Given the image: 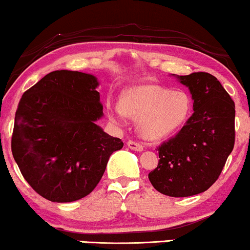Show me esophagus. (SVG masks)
<instances>
[{"instance_id": "1", "label": "esophagus", "mask_w": 250, "mask_h": 250, "mask_svg": "<svg viewBox=\"0 0 250 250\" xmlns=\"http://www.w3.org/2000/svg\"><path fill=\"white\" fill-rule=\"evenodd\" d=\"M126 145H128V147H129L130 149L136 150V152H143V149H144V147H143L142 145H140V144L132 142V140H129Z\"/></svg>"}]
</instances>
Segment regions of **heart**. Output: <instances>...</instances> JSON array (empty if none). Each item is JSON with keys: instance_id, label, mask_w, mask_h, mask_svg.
I'll return each mask as SVG.
<instances>
[{"instance_id": "obj_1", "label": "heart", "mask_w": 250, "mask_h": 250, "mask_svg": "<svg viewBox=\"0 0 250 250\" xmlns=\"http://www.w3.org/2000/svg\"><path fill=\"white\" fill-rule=\"evenodd\" d=\"M192 101L185 90H172L157 85L129 90L121 106L111 111L120 121L125 113L139 121V132L145 139L157 140L178 131L190 118Z\"/></svg>"}]
</instances>
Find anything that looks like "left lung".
<instances>
[{"instance_id":"1","label":"left lung","mask_w":250,"mask_h":250,"mask_svg":"<svg viewBox=\"0 0 250 250\" xmlns=\"http://www.w3.org/2000/svg\"><path fill=\"white\" fill-rule=\"evenodd\" d=\"M172 77L190 91L194 114L157 148L159 164L148 179L161 194L189 197L204 192L216 181L233 149L234 102L207 72Z\"/></svg>"}]
</instances>
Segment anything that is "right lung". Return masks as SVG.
Segmentation results:
<instances>
[{
  "mask_svg": "<svg viewBox=\"0 0 250 250\" xmlns=\"http://www.w3.org/2000/svg\"><path fill=\"white\" fill-rule=\"evenodd\" d=\"M94 75L48 73L21 97L11 149L21 174L37 194L70 203L90 194L112 153L124 143L96 122L103 105Z\"/></svg>",
  "mask_w": 250,
  "mask_h": 250,
  "instance_id": "1",
  "label": "right lung"
}]
</instances>
